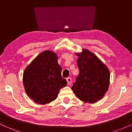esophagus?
Masks as SVG:
<instances>
[{
    "instance_id": "esophagus-1",
    "label": "esophagus",
    "mask_w": 132,
    "mask_h": 132,
    "mask_svg": "<svg viewBox=\"0 0 132 132\" xmlns=\"http://www.w3.org/2000/svg\"><path fill=\"white\" fill-rule=\"evenodd\" d=\"M66 81H67L68 85H70V84H71V82H72V79H71V78H66Z\"/></svg>"
}]
</instances>
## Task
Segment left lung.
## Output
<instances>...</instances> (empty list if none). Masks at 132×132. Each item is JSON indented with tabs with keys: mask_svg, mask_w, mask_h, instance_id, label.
Returning <instances> with one entry per match:
<instances>
[{
	"mask_svg": "<svg viewBox=\"0 0 132 132\" xmlns=\"http://www.w3.org/2000/svg\"><path fill=\"white\" fill-rule=\"evenodd\" d=\"M79 74L76 79L72 90L81 101L95 103L101 99L107 91L110 83L108 68L97 56L88 50L82 49L76 53Z\"/></svg>",
	"mask_w": 132,
	"mask_h": 132,
	"instance_id": "left-lung-1",
	"label": "left lung"
}]
</instances>
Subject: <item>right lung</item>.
Here are the masks:
<instances>
[{
	"instance_id": "add662e5",
	"label": "right lung",
	"mask_w": 132,
	"mask_h": 132,
	"mask_svg": "<svg viewBox=\"0 0 132 132\" xmlns=\"http://www.w3.org/2000/svg\"><path fill=\"white\" fill-rule=\"evenodd\" d=\"M56 53L45 50L25 68L23 75L25 90L38 104H49L57 98L60 90L67 84L61 76V67Z\"/></svg>"
}]
</instances>
